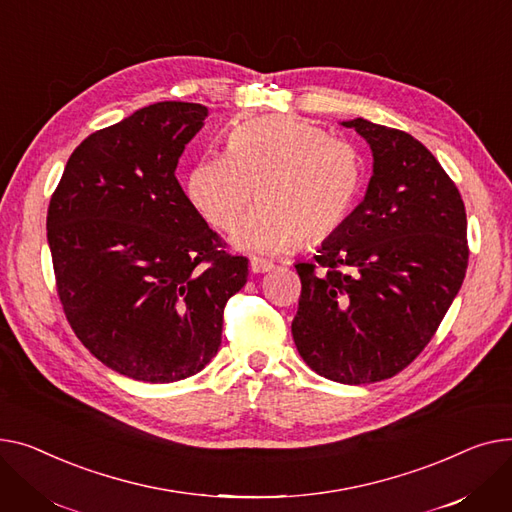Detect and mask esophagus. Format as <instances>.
Listing matches in <instances>:
<instances>
[{
  "label": "esophagus",
  "mask_w": 512,
  "mask_h": 512,
  "mask_svg": "<svg viewBox=\"0 0 512 512\" xmlns=\"http://www.w3.org/2000/svg\"><path fill=\"white\" fill-rule=\"evenodd\" d=\"M250 268H252V273H268V270L275 268V264L270 262V260L252 256V258H250Z\"/></svg>",
  "instance_id": "1"
}]
</instances>
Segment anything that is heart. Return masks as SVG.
I'll return each instance as SVG.
<instances>
[{
	"label": "heart",
	"mask_w": 512,
	"mask_h": 512,
	"mask_svg": "<svg viewBox=\"0 0 512 512\" xmlns=\"http://www.w3.org/2000/svg\"><path fill=\"white\" fill-rule=\"evenodd\" d=\"M256 188L258 204L231 242L254 252H285L297 239L333 235L362 188L357 150L299 117H260L237 126L225 155L206 157L188 175V198L215 229L239 221Z\"/></svg>",
	"instance_id": "obj_1"
}]
</instances>
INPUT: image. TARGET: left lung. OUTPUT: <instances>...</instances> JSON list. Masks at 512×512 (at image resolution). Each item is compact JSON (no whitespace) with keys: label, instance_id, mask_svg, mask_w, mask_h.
Listing matches in <instances>:
<instances>
[{"label":"left lung","instance_id":"1","mask_svg":"<svg viewBox=\"0 0 512 512\" xmlns=\"http://www.w3.org/2000/svg\"><path fill=\"white\" fill-rule=\"evenodd\" d=\"M372 148L364 200L328 235L302 279L291 333L320 376L370 384L399 374L424 351L457 297L469 260L463 198L411 134L343 122Z\"/></svg>","mask_w":512,"mask_h":512}]
</instances>
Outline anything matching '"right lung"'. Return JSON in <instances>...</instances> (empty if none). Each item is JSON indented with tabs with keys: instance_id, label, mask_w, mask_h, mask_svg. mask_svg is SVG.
Segmentation results:
<instances>
[{
	"instance_id": "add662e5",
	"label": "right lung",
	"mask_w": 512,
	"mask_h": 512,
	"mask_svg": "<svg viewBox=\"0 0 512 512\" xmlns=\"http://www.w3.org/2000/svg\"><path fill=\"white\" fill-rule=\"evenodd\" d=\"M208 109L163 101L90 134L47 210L59 302L107 368L142 382L198 374L221 347L248 260L223 250L175 169Z\"/></svg>"
}]
</instances>
